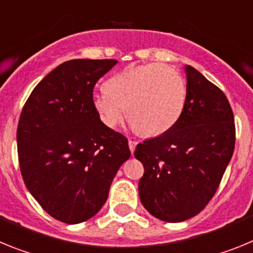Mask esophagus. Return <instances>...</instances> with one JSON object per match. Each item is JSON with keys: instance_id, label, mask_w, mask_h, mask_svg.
Returning <instances> with one entry per match:
<instances>
[{"instance_id": "esophagus-1", "label": "esophagus", "mask_w": 253, "mask_h": 253, "mask_svg": "<svg viewBox=\"0 0 253 253\" xmlns=\"http://www.w3.org/2000/svg\"><path fill=\"white\" fill-rule=\"evenodd\" d=\"M128 144H129V149H130V152H131V153H133V152H134V149H135V147H137L138 142H137V140L129 139Z\"/></svg>"}]
</instances>
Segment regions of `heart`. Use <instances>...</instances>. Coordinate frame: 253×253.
I'll return each instance as SVG.
<instances>
[{"label":"heart","mask_w":253,"mask_h":253,"mask_svg":"<svg viewBox=\"0 0 253 253\" xmlns=\"http://www.w3.org/2000/svg\"><path fill=\"white\" fill-rule=\"evenodd\" d=\"M104 90L92 99L102 125L116 126L125 110L134 130L144 137H158L171 130L186 105L184 77L161 63L124 69L105 82Z\"/></svg>","instance_id":"obj_1"}]
</instances>
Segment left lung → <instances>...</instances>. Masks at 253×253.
Instances as JSON below:
<instances>
[{"mask_svg": "<svg viewBox=\"0 0 253 253\" xmlns=\"http://www.w3.org/2000/svg\"><path fill=\"white\" fill-rule=\"evenodd\" d=\"M186 105L167 133L139 143L134 156L144 166L143 207L156 218L184 222L207 207L231 161L236 142L232 107L215 84L185 66Z\"/></svg>", "mask_w": 253, "mask_h": 253, "instance_id": "obj_1", "label": "left lung"}]
</instances>
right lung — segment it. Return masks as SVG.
I'll list each match as a JSON object with an SVG mask.
<instances>
[{"label": "right lung", "instance_id": "right-lung-1", "mask_svg": "<svg viewBox=\"0 0 253 253\" xmlns=\"http://www.w3.org/2000/svg\"><path fill=\"white\" fill-rule=\"evenodd\" d=\"M115 59L59 64L29 96L17 125L26 187L49 215L67 224L92 218L130 157L128 139L106 128L93 110V87Z\"/></svg>", "mask_w": 253, "mask_h": 253}]
</instances>
